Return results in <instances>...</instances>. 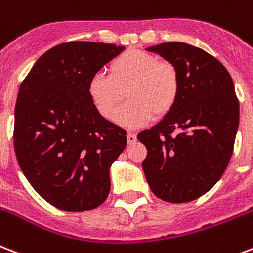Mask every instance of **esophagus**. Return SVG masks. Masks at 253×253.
<instances>
[{
  "label": "esophagus",
  "mask_w": 253,
  "mask_h": 253,
  "mask_svg": "<svg viewBox=\"0 0 253 253\" xmlns=\"http://www.w3.org/2000/svg\"><path fill=\"white\" fill-rule=\"evenodd\" d=\"M127 142H128V143H134V142H136V134L128 132V134H127Z\"/></svg>",
  "instance_id": "1"
}]
</instances>
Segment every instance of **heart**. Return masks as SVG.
Here are the masks:
<instances>
[{
    "mask_svg": "<svg viewBox=\"0 0 253 253\" xmlns=\"http://www.w3.org/2000/svg\"><path fill=\"white\" fill-rule=\"evenodd\" d=\"M110 74L96 73L87 82L88 99L103 118H113L125 98L130 102L118 110L115 121L127 128L147 125L154 117H163L178 101L180 80L176 66L142 51L128 50L114 58Z\"/></svg>",
    "mask_w": 253,
    "mask_h": 253,
    "instance_id": "1",
    "label": "heart"
}]
</instances>
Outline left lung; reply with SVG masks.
Here are the masks:
<instances>
[{
    "label": "left lung",
    "instance_id": "1",
    "mask_svg": "<svg viewBox=\"0 0 253 253\" xmlns=\"http://www.w3.org/2000/svg\"><path fill=\"white\" fill-rule=\"evenodd\" d=\"M179 73L178 101L161 122L138 134L147 148L142 163L151 191L169 203L204 195L227 169L239 127V101L223 63L183 42L147 47Z\"/></svg>",
    "mask_w": 253,
    "mask_h": 253
}]
</instances>
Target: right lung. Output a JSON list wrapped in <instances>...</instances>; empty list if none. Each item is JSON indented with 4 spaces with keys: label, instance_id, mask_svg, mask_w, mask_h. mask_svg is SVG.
Here are the masks:
<instances>
[{
    "label": "right lung",
    "instance_id": "obj_1",
    "mask_svg": "<svg viewBox=\"0 0 253 253\" xmlns=\"http://www.w3.org/2000/svg\"><path fill=\"white\" fill-rule=\"evenodd\" d=\"M123 50L61 43L38 58L19 86L15 157L33 188L59 210L87 211L109 196L110 166L126 147V131L94 109L87 82Z\"/></svg>",
    "mask_w": 253,
    "mask_h": 253
}]
</instances>
